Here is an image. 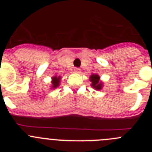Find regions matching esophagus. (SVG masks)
<instances>
[{
  "mask_svg": "<svg viewBox=\"0 0 152 152\" xmlns=\"http://www.w3.org/2000/svg\"><path fill=\"white\" fill-rule=\"evenodd\" d=\"M73 71H74V73H79L81 72V69L79 68V67H75L74 70H73Z\"/></svg>",
  "mask_w": 152,
  "mask_h": 152,
  "instance_id": "esophagus-1",
  "label": "esophagus"
}]
</instances>
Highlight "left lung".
<instances>
[{"label": "left lung", "instance_id": "1", "mask_svg": "<svg viewBox=\"0 0 152 152\" xmlns=\"http://www.w3.org/2000/svg\"><path fill=\"white\" fill-rule=\"evenodd\" d=\"M99 76L98 75H92L90 76V81L92 82V85L91 86L95 88L96 90H101L102 87V82H99Z\"/></svg>", "mask_w": 152, "mask_h": 152}]
</instances>
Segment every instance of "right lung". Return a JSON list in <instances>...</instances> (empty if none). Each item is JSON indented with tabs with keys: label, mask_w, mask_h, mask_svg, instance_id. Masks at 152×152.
Segmentation results:
<instances>
[{
	"label": "right lung",
	"mask_w": 152,
	"mask_h": 152,
	"mask_svg": "<svg viewBox=\"0 0 152 152\" xmlns=\"http://www.w3.org/2000/svg\"><path fill=\"white\" fill-rule=\"evenodd\" d=\"M59 80H60V77H56V76H54V77L53 78V82H52V87H53V88H56V87H58L59 85Z\"/></svg>",
	"instance_id": "1"
}]
</instances>
